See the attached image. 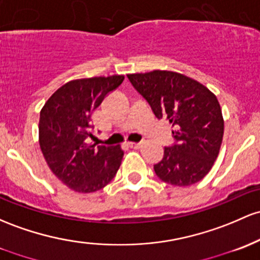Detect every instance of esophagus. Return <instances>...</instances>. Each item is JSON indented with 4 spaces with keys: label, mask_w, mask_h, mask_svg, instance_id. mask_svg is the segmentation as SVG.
Masks as SVG:
<instances>
[{
    "label": "esophagus",
    "mask_w": 260,
    "mask_h": 260,
    "mask_svg": "<svg viewBox=\"0 0 260 260\" xmlns=\"http://www.w3.org/2000/svg\"><path fill=\"white\" fill-rule=\"evenodd\" d=\"M127 145H128V147L133 148V149H138V148L141 147V143H128Z\"/></svg>",
    "instance_id": "obj_1"
}]
</instances>
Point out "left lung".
Instances as JSON below:
<instances>
[{"label":"left lung","instance_id":"left-lung-1","mask_svg":"<svg viewBox=\"0 0 260 260\" xmlns=\"http://www.w3.org/2000/svg\"><path fill=\"white\" fill-rule=\"evenodd\" d=\"M158 119H167L174 143L154 172L167 184L190 186L201 180L217 158L223 137V117L217 98L182 74L154 70L127 75Z\"/></svg>","mask_w":260,"mask_h":260}]
</instances>
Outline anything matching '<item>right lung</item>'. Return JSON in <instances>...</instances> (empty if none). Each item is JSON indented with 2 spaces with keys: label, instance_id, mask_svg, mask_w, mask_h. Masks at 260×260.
Here are the masks:
<instances>
[{
  "label": "right lung",
  "instance_id": "add662e5",
  "mask_svg": "<svg viewBox=\"0 0 260 260\" xmlns=\"http://www.w3.org/2000/svg\"><path fill=\"white\" fill-rule=\"evenodd\" d=\"M124 76L80 79L62 85L45 102L39 118V144L50 170L76 192H95L115 178L123 158L119 147L88 145L91 115Z\"/></svg>",
  "mask_w": 260,
  "mask_h": 260
}]
</instances>
